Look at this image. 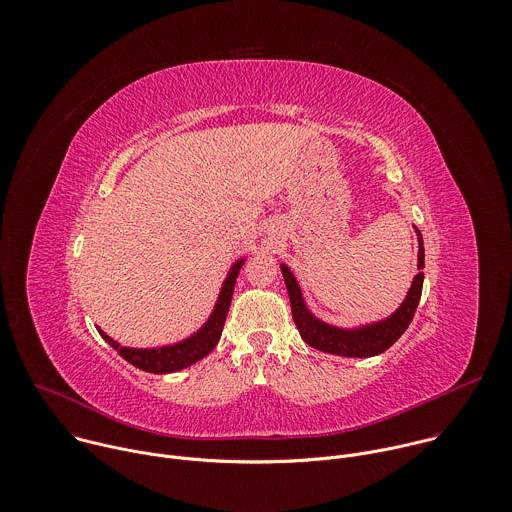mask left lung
<instances>
[{
    "label": "left lung",
    "mask_w": 512,
    "mask_h": 512,
    "mask_svg": "<svg viewBox=\"0 0 512 512\" xmlns=\"http://www.w3.org/2000/svg\"><path fill=\"white\" fill-rule=\"evenodd\" d=\"M419 235V263L417 269L425 267V253H423V239L421 233ZM281 273L285 279V287L289 294V304H291V316H294V322L300 330V336L304 338L306 344H310L312 348H318L322 352H330V354H340V356H354V358H369V356H377L381 352H385L389 346H393L401 334L409 328L417 304L421 300V287H423V271H419L413 277L411 289L405 298V302L401 304V308L389 316L383 322L364 326L358 330H342V328H334L328 326L324 322H320L318 318H314L310 314V310L306 308V302L302 298L300 285L296 281V277L291 275V271L281 265Z\"/></svg>",
    "instance_id": "1"
}]
</instances>
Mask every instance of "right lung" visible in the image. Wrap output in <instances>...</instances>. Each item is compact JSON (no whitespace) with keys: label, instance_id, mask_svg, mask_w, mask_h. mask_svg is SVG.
I'll return each instance as SVG.
<instances>
[{"label":"right lung","instance_id":"1","mask_svg":"<svg viewBox=\"0 0 512 512\" xmlns=\"http://www.w3.org/2000/svg\"><path fill=\"white\" fill-rule=\"evenodd\" d=\"M243 265V259L237 261L225 283L221 289V296L216 300V306L208 318V322L190 338L182 340L180 344L174 346H164V348H154V350H141V348H125L119 346L115 340H111L105 332L99 330V334L127 360L131 362L133 367L145 371V373H154V375H162V373H174L180 369L190 367V364L198 362L200 358H204L214 346L216 342L221 340V332L229 314V306L233 300V291H235V281L239 275V269Z\"/></svg>","mask_w":512,"mask_h":512}]
</instances>
